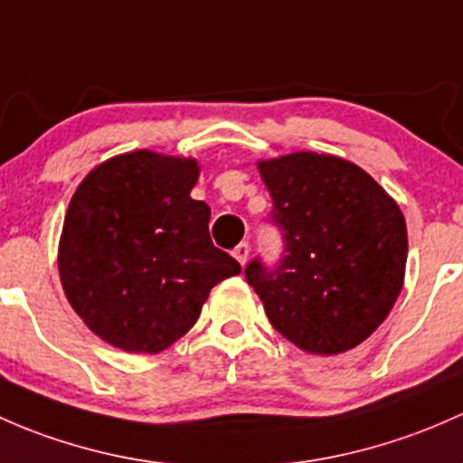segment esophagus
Masks as SVG:
<instances>
[{
    "mask_svg": "<svg viewBox=\"0 0 463 463\" xmlns=\"http://www.w3.org/2000/svg\"><path fill=\"white\" fill-rule=\"evenodd\" d=\"M233 259H236L241 265H245L247 259H250V245H247V242L236 245V250H233Z\"/></svg>",
    "mask_w": 463,
    "mask_h": 463,
    "instance_id": "34e87169",
    "label": "esophagus"
}]
</instances>
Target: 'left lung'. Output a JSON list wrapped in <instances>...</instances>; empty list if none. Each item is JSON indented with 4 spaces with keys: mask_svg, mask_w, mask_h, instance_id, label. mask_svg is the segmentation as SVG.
Segmentation results:
<instances>
[{
    "mask_svg": "<svg viewBox=\"0 0 463 463\" xmlns=\"http://www.w3.org/2000/svg\"><path fill=\"white\" fill-rule=\"evenodd\" d=\"M283 232V259H254L247 283L276 332L312 354L365 341L403 288L408 232L399 204L370 174L336 156L297 151L259 162Z\"/></svg>",
    "mask_w": 463,
    "mask_h": 463,
    "instance_id": "8db88e82",
    "label": "left lung"
}]
</instances>
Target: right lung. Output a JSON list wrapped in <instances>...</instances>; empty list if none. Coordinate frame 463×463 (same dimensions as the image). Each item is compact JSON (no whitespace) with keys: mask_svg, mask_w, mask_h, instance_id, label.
<instances>
[{"mask_svg":"<svg viewBox=\"0 0 463 463\" xmlns=\"http://www.w3.org/2000/svg\"><path fill=\"white\" fill-rule=\"evenodd\" d=\"M194 158L131 151L95 166L71 198L57 251L61 288L93 335L125 352L166 350L241 265L209 238Z\"/></svg>","mask_w":463,"mask_h":463,"instance_id":"right-lung-1","label":"right lung"}]
</instances>
